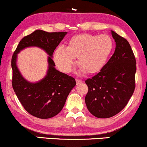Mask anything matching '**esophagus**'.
Returning a JSON list of instances; mask_svg holds the SVG:
<instances>
[{"instance_id":"obj_1","label":"esophagus","mask_w":147,"mask_h":147,"mask_svg":"<svg viewBox=\"0 0 147 147\" xmlns=\"http://www.w3.org/2000/svg\"><path fill=\"white\" fill-rule=\"evenodd\" d=\"M76 83H77V85H79V84H81L82 83V81L79 80V79H76Z\"/></svg>"}]
</instances>
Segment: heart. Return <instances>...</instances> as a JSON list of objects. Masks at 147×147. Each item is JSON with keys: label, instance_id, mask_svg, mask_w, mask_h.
Here are the masks:
<instances>
[{"label": "heart", "instance_id": "obj_1", "mask_svg": "<svg viewBox=\"0 0 147 147\" xmlns=\"http://www.w3.org/2000/svg\"><path fill=\"white\" fill-rule=\"evenodd\" d=\"M113 41L107 34H81L72 36L67 48L59 46L54 53L53 59L61 72H69L78 58L81 72L95 74L107 63L113 50Z\"/></svg>", "mask_w": 147, "mask_h": 147}]
</instances>
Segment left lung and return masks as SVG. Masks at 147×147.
Returning a JSON list of instances; mask_svg holds the SVG:
<instances>
[{"mask_svg":"<svg viewBox=\"0 0 147 147\" xmlns=\"http://www.w3.org/2000/svg\"><path fill=\"white\" fill-rule=\"evenodd\" d=\"M115 50L99 73L86 80L88 110L96 117L109 118L124 109L134 92L136 61L127 40L111 30Z\"/></svg>","mask_w":147,"mask_h":147,"instance_id":"obj_1","label":"left lung"}]
</instances>
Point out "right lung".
I'll return each instance as SVG.
<instances>
[{"instance_id": "obj_1", "label": "right lung", "mask_w": 147, "mask_h": 147, "mask_svg": "<svg viewBox=\"0 0 147 147\" xmlns=\"http://www.w3.org/2000/svg\"><path fill=\"white\" fill-rule=\"evenodd\" d=\"M67 34V32H47L37 30L25 36L18 43L11 58L12 87L24 109L32 115L48 119L59 113L71 90L75 79L55 68L52 60L55 50ZM38 47L49 55L47 75L39 82L32 83L23 78L16 65L17 55L28 47Z\"/></svg>"}]
</instances>
